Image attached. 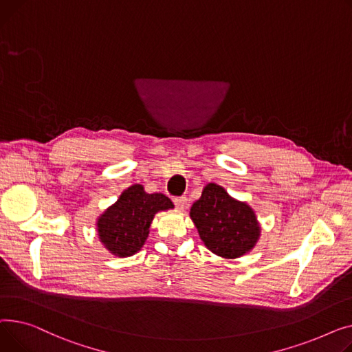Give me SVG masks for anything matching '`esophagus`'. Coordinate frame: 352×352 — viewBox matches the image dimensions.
I'll return each instance as SVG.
<instances>
[{
    "label": "esophagus",
    "instance_id": "obj_1",
    "mask_svg": "<svg viewBox=\"0 0 352 352\" xmlns=\"http://www.w3.org/2000/svg\"><path fill=\"white\" fill-rule=\"evenodd\" d=\"M186 201H188V199H186L184 196L175 197V200H173V203H175V206H176V209H179V210H183V209H184Z\"/></svg>",
    "mask_w": 352,
    "mask_h": 352
}]
</instances>
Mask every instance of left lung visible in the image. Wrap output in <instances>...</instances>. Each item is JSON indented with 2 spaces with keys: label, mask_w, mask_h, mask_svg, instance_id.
Masks as SVG:
<instances>
[{
  "label": "left lung",
  "mask_w": 352,
  "mask_h": 352,
  "mask_svg": "<svg viewBox=\"0 0 352 352\" xmlns=\"http://www.w3.org/2000/svg\"><path fill=\"white\" fill-rule=\"evenodd\" d=\"M190 217L210 252L224 258L249 253L260 236V226L249 204L234 200L219 184L209 183L193 203Z\"/></svg>",
  "instance_id": "1"
}]
</instances>
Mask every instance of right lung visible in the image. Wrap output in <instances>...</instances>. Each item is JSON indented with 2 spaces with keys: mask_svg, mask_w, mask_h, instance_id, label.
Masks as SVG:
<instances>
[{
  "mask_svg": "<svg viewBox=\"0 0 352 352\" xmlns=\"http://www.w3.org/2000/svg\"><path fill=\"white\" fill-rule=\"evenodd\" d=\"M169 209L173 203L168 196L149 195L142 184H133L98 219L99 239L112 254L133 256L146 241L153 216Z\"/></svg>",
  "mask_w": 352,
  "mask_h": 352,
  "instance_id": "1",
  "label": "right lung"
}]
</instances>
